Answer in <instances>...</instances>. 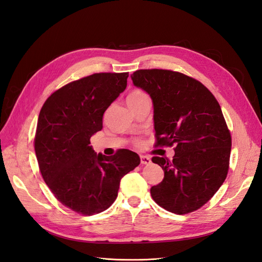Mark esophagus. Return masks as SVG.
Listing matches in <instances>:
<instances>
[{"mask_svg":"<svg viewBox=\"0 0 262 262\" xmlns=\"http://www.w3.org/2000/svg\"><path fill=\"white\" fill-rule=\"evenodd\" d=\"M141 164H143V165L150 164V158L145 155H141Z\"/></svg>","mask_w":262,"mask_h":262,"instance_id":"34e87169","label":"esophagus"}]
</instances>
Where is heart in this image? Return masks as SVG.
Returning a JSON list of instances; mask_svg holds the SVG:
<instances>
[{
    "mask_svg": "<svg viewBox=\"0 0 262 262\" xmlns=\"http://www.w3.org/2000/svg\"><path fill=\"white\" fill-rule=\"evenodd\" d=\"M147 97L146 95L141 92V91H133L132 93H130V95L128 96V101H131V100H139V99H142V98H145Z\"/></svg>",
    "mask_w": 262,
    "mask_h": 262,
    "instance_id": "1",
    "label": "heart"
}]
</instances>
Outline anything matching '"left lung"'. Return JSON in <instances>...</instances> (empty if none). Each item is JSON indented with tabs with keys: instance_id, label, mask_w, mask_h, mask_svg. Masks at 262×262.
<instances>
[{
	"instance_id": "left-lung-1",
	"label": "left lung",
	"mask_w": 262,
	"mask_h": 262,
	"mask_svg": "<svg viewBox=\"0 0 262 262\" xmlns=\"http://www.w3.org/2000/svg\"><path fill=\"white\" fill-rule=\"evenodd\" d=\"M131 78L152 99L157 145H176L172 161L152 158L164 179L150 195L175 214L195 211L215 194L228 171L232 139L219 102L203 84L179 72L138 70Z\"/></svg>"
}]
</instances>
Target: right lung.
I'll use <instances>...</instances> for the list:
<instances>
[{
    "instance_id": "obj_1",
    "label": "right lung",
    "mask_w": 262,
    "mask_h": 262,
    "mask_svg": "<svg viewBox=\"0 0 262 262\" xmlns=\"http://www.w3.org/2000/svg\"><path fill=\"white\" fill-rule=\"evenodd\" d=\"M128 73H96L54 92L39 114L35 150L39 168L54 196L83 215L107 210L121 178L140 164L137 153H95L91 138L102 116L126 87Z\"/></svg>"
}]
</instances>
